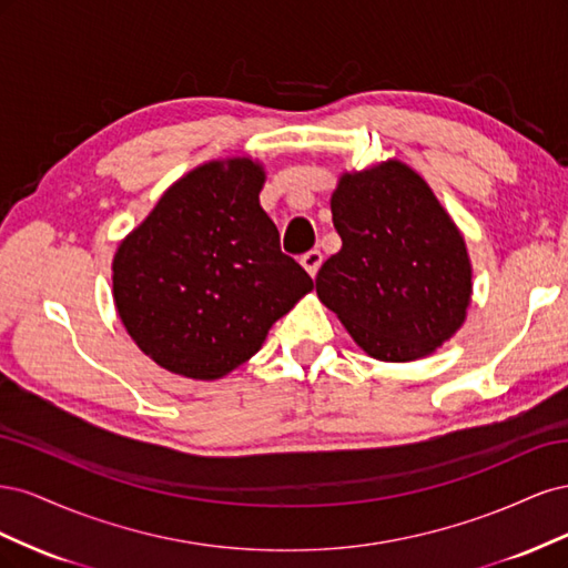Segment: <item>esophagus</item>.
Masks as SVG:
<instances>
[{
    "label": "esophagus",
    "instance_id": "34e87169",
    "mask_svg": "<svg viewBox=\"0 0 568 568\" xmlns=\"http://www.w3.org/2000/svg\"><path fill=\"white\" fill-rule=\"evenodd\" d=\"M301 265L307 270V274H311V277H315L317 270H320V265H322V253H320L317 248L307 251V253L301 257Z\"/></svg>",
    "mask_w": 568,
    "mask_h": 568
}]
</instances>
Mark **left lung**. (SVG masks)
I'll use <instances>...</instances> for the list:
<instances>
[{"instance_id":"1","label":"left lung","mask_w":568,"mask_h":568,"mask_svg":"<svg viewBox=\"0 0 568 568\" xmlns=\"http://www.w3.org/2000/svg\"><path fill=\"white\" fill-rule=\"evenodd\" d=\"M332 217L343 244L317 272L320 301L376 359L432 355L471 301L467 246L432 186L395 159L343 173Z\"/></svg>"}]
</instances>
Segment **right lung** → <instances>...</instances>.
<instances>
[{
	"instance_id": "right-lung-1",
	"label": "right lung",
	"mask_w": 568,
	"mask_h": 568,
	"mask_svg": "<svg viewBox=\"0 0 568 568\" xmlns=\"http://www.w3.org/2000/svg\"><path fill=\"white\" fill-rule=\"evenodd\" d=\"M263 165L211 161L180 178L113 257V301L163 369L213 382L261 351L313 288L261 209Z\"/></svg>"
}]
</instances>
